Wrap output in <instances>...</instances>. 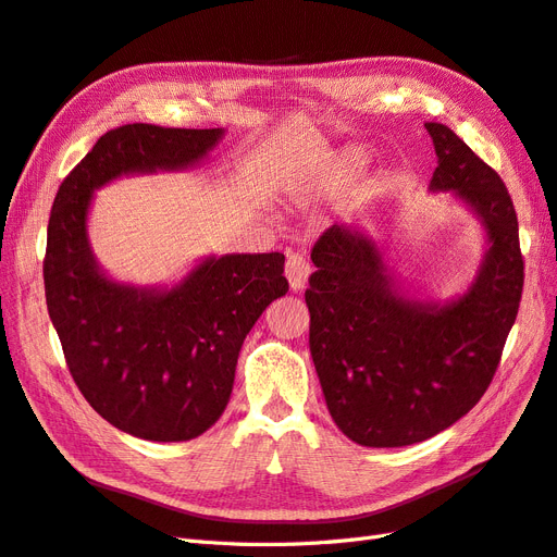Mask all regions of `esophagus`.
I'll return each instance as SVG.
<instances>
[{"instance_id": "34e87169", "label": "esophagus", "mask_w": 557, "mask_h": 557, "mask_svg": "<svg viewBox=\"0 0 557 557\" xmlns=\"http://www.w3.org/2000/svg\"><path fill=\"white\" fill-rule=\"evenodd\" d=\"M309 274H311V262L305 256H299V252H293L288 262H285V276L290 281V288L295 293L305 290Z\"/></svg>"}]
</instances>
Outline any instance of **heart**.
Instances as JSON below:
<instances>
[{"label": "heart", "mask_w": 557, "mask_h": 557, "mask_svg": "<svg viewBox=\"0 0 557 557\" xmlns=\"http://www.w3.org/2000/svg\"><path fill=\"white\" fill-rule=\"evenodd\" d=\"M344 170H352V166H356L358 164V160L356 158H344Z\"/></svg>", "instance_id": "b5f03b06"}]
</instances>
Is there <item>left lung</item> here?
<instances>
[{"instance_id": "1", "label": "left lung", "mask_w": 557, "mask_h": 557, "mask_svg": "<svg viewBox=\"0 0 557 557\" xmlns=\"http://www.w3.org/2000/svg\"><path fill=\"white\" fill-rule=\"evenodd\" d=\"M432 190L474 209L491 248L469 293L430 305L395 290L379 248L332 225L311 248L309 346L330 416L360 446L425 442L476 407L516 323L525 262L507 185L458 134L425 123Z\"/></svg>"}]
</instances>
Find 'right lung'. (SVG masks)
<instances>
[{"mask_svg": "<svg viewBox=\"0 0 557 557\" xmlns=\"http://www.w3.org/2000/svg\"><path fill=\"white\" fill-rule=\"evenodd\" d=\"M221 137L148 123L111 129L66 174L50 209L44 285L66 367L90 407L139 440L188 442L221 418L246 334L288 293L285 258H209L172 290L129 288L92 258V190L121 174L183 170Z\"/></svg>", "mask_w": 557, "mask_h": 557, "instance_id": "right-lung-1", "label": "right lung"}]
</instances>
